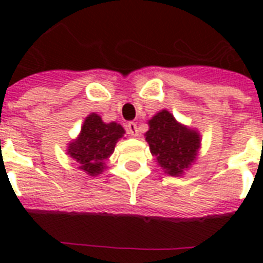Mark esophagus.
I'll list each match as a JSON object with an SVG mask.
<instances>
[{
  "instance_id": "obj_1",
  "label": "esophagus",
  "mask_w": 263,
  "mask_h": 263,
  "mask_svg": "<svg viewBox=\"0 0 263 263\" xmlns=\"http://www.w3.org/2000/svg\"><path fill=\"white\" fill-rule=\"evenodd\" d=\"M126 130H127V133H129L130 136H133V137L138 136V127H137V124H136V122H133V121L127 122Z\"/></svg>"
}]
</instances>
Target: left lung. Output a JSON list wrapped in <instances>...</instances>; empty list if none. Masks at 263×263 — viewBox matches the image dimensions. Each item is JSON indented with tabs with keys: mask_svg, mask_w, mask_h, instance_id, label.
Here are the masks:
<instances>
[{
	"mask_svg": "<svg viewBox=\"0 0 263 263\" xmlns=\"http://www.w3.org/2000/svg\"><path fill=\"white\" fill-rule=\"evenodd\" d=\"M146 141L160 167L171 176H179L196 158L200 137L195 130L178 124L171 113L159 111L148 121Z\"/></svg>",
	"mask_w": 263,
	"mask_h": 263,
	"instance_id": "left-lung-1",
	"label": "left lung"
}]
</instances>
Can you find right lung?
Instances as JSON below:
<instances>
[{
  "mask_svg": "<svg viewBox=\"0 0 263 263\" xmlns=\"http://www.w3.org/2000/svg\"><path fill=\"white\" fill-rule=\"evenodd\" d=\"M122 126L116 122L105 124L92 113L84 121L81 133L68 147V154L80 163V168L89 175L101 174L104 160L115 152V146L124 134Z\"/></svg>",
  "mask_w": 263,
  "mask_h": 263,
  "instance_id": "obj_1",
  "label": "right lung"
}]
</instances>
